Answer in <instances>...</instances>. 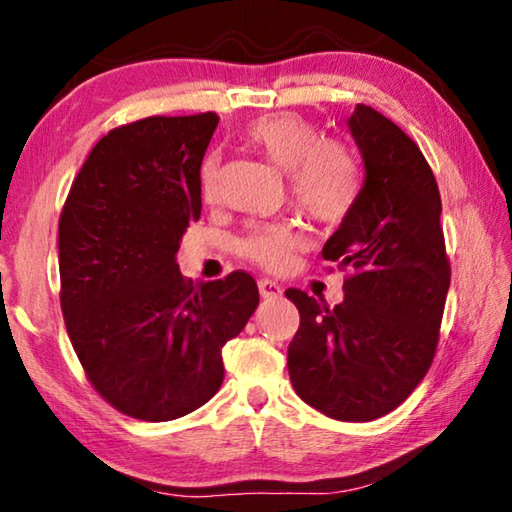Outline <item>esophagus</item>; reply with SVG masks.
<instances>
[{"instance_id":"obj_1","label":"esophagus","mask_w":512,"mask_h":512,"mask_svg":"<svg viewBox=\"0 0 512 512\" xmlns=\"http://www.w3.org/2000/svg\"><path fill=\"white\" fill-rule=\"evenodd\" d=\"M259 293H262V298H280L282 296V287L273 280H259Z\"/></svg>"}]
</instances>
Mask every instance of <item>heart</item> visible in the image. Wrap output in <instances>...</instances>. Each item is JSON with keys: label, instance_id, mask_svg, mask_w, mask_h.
<instances>
[{"label": "heart", "instance_id": "obj_1", "mask_svg": "<svg viewBox=\"0 0 512 512\" xmlns=\"http://www.w3.org/2000/svg\"><path fill=\"white\" fill-rule=\"evenodd\" d=\"M244 140L277 169L289 173V196L300 212L325 225L341 223L359 196V173L350 151L334 140H320L311 121L291 112H277L250 121ZM201 198L216 203L221 194V160L210 153L201 164ZM305 235L293 221L250 225L241 239V253L250 262L280 273L293 264Z\"/></svg>", "mask_w": 512, "mask_h": 512}]
</instances>
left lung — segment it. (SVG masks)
Wrapping results in <instances>:
<instances>
[{
	"label": "left lung",
	"mask_w": 512,
	"mask_h": 512,
	"mask_svg": "<svg viewBox=\"0 0 512 512\" xmlns=\"http://www.w3.org/2000/svg\"><path fill=\"white\" fill-rule=\"evenodd\" d=\"M366 183L323 257L345 275L341 305L300 289L289 343L291 384L309 406L345 422L397 409L436 357L452 268L436 176L409 135L359 103L348 119Z\"/></svg>",
	"instance_id": "8db88e82"
}]
</instances>
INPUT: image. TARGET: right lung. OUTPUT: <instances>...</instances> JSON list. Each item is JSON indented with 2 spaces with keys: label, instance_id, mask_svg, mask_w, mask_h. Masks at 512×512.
Segmentation results:
<instances>
[{
  "label": "right lung",
  "instance_id": "1",
  "mask_svg": "<svg viewBox=\"0 0 512 512\" xmlns=\"http://www.w3.org/2000/svg\"><path fill=\"white\" fill-rule=\"evenodd\" d=\"M219 117H146L112 128L74 178L58 221L60 307L90 384L119 413L167 422L221 388L223 345L259 305L244 271H178L201 219V162Z\"/></svg>",
  "mask_w": 512,
  "mask_h": 512
}]
</instances>
